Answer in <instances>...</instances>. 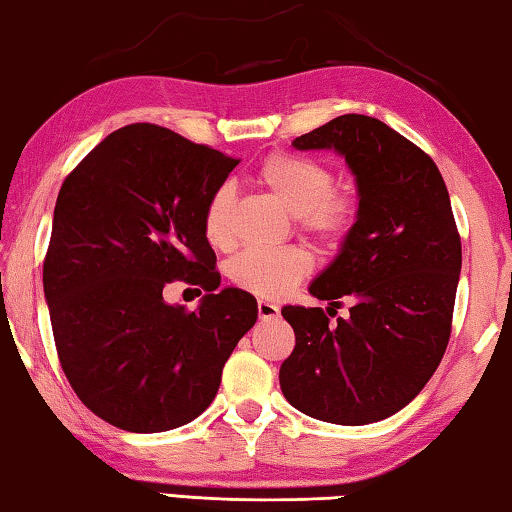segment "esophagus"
<instances>
[{
	"label": "esophagus",
	"mask_w": 512,
	"mask_h": 512,
	"mask_svg": "<svg viewBox=\"0 0 512 512\" xmlns=\"http://www.w3.org/2000/svg\"><path fill=\"white\" fill-rule=\"evenodd\" d=\"M257 314L259 319H275L280 314V307L271 303V300H257Z\"/></svg>",
	"instance_id": "34e87169"
}]
</instances>
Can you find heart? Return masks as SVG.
Segmentation results:
<instances>
[{
  "label": "heart",
  "instance_id": "1",
  "mask_svg": "<svg viewBox=\"0 0 512 512\" xmlns=\"http://www.w3.org/2000/svg\"><path fill=\"white\" fill-rule=\"evenodd\" d=\"M255 182L296 216L307 237L326 248H335L353 232L358 221V198L351 191L337 189L332 170L321 161L300 154L273 152L255 170ZM232 186H218L202 212V232L216 248L230 243ZM312 271V259L305 250H246L227 266V275L248 294L278 298Z\"/></svg>",
  "mask_w": 512,
  "mask_h": 512
}]
</instances>
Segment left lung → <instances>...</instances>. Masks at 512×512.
I'll return each mask as SVG.
<instances>
[{
    "label": "left lung",
    "instance_id": "obj_1",
    "mask_svg": "<svg viewBox=\"0 0 512 512\" xmlns=\"http://www.w3.org/2000/svg\"><path fill=\"white\" fill-rule=\"evenodd\" d=\"M291 145L344 154L360 207L342 253L310 287L330 300L328 314L282 307L296 346L280 387L305 415L364 426L415 399L449 344L462 264L449 191L435 161L378 118L346 113ZM344 295L352 316L330 324Z\"/></svg>",
    "mask_w": 512,
    "mask_h": 512
}]
</instances>
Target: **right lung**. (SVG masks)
Wrapping results in <instances>:
<instances>
[{"label": "right lung", "mask_w": 512, "mask_h": 512, "mask_svg": "<svg viewBox=\"0 0 512 512\" xmlns=\"http://www.w3.org/2000/svg\"><path fill=\"white\" fill-rule=\"evenodd\" d=\"M239 159L166 127L111 132L63 182L43 262L61 369L111 426L161 433L209 408L239 339L255 326L248 291L223 289L202 212ZM208 291L196 313L163 289ZM198 289V291H199Z\"/></svg>", "instance_id": "add662e5"}]
</instances>
